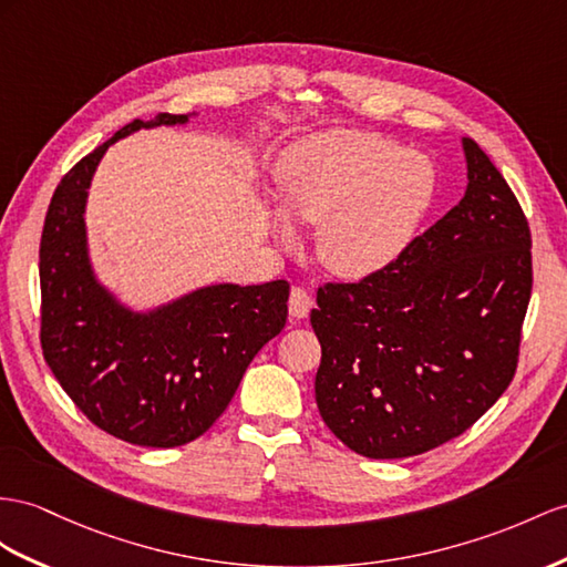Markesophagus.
<instances>
[{"instance_id": "esophagus-1", "label": "esophagus", "mask_w": 567, "mask_h": 567, "mask_svg": "<svg viewBox=\"0 0 567 567\" xmlns=\"http://www.w3.org/2000/svg\"><path fill=\"white\" fill-rule=\"evenodd\" d=\"M311 307H313V301H311V295L307 287L295 285L292 289H289V313H292L295 318H307Z\"/></svg>"}]
</instances>
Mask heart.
Listing matches in <instances>:
<instances>
[{
    "mask_svg": "<svg viewBox=\"0 0 567 567\" xmlns=\"http://www.w3.org/2000/svg\"><path fill=\"white\" fill-rule=\"evenodd\" d=\"M278 182L287 213L321 225V254L342 275L390 264L410 241L433 196L429 159L373 132L336 128L295 143ZM282 239L292 229L278 215Z\"/></svg>",
    "mask_w": 567,
    "mask_h": 567,
    "instance_id": "1",
    "label": "heart"
}]
</instances>
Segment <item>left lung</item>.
<instances>
[{
	"mask_svg": "<svg viewBox=\"0 0 567 567\" xmlns=\"http://www.w3.org/2000/svg\"><path fill=\"white\" fill-rule=\"evenodd\" d=\"M467 192L357 282H323L316 404L371 460L457 439L513 383L532 297V231L498 167L464 138Z\"/></svg>",
	"mask_w": 567,
	"mask_h": 567,
	"instance_id": "8db88e82",
	"label": "left lung"
}]
</instances>
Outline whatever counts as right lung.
Instances as JSON below:
<instances>
[{
  "label": "right lung",
  "instance_id": "1",
  "mask_svg": "<svg viewBox=\"0 0 567 567\" xmlns=\"http://www.w3.org/2000/svg\"><path fill=\"white\" fill-rule=\"evenodd\" d=\"M134 120L56 184L40 237V347L89 422L143 447H177L206 433L235 398L246 367L285 328L289 285H215L151 316H134L93 280L83 206L100 157Z\"/></svg>",
  "mask_w": 567,
  "mask_h": 567
}]
</instances>
